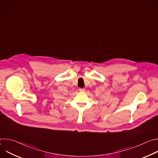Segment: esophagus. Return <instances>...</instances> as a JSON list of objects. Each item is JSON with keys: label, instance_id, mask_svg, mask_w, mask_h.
<instances>
[{"label": "esophagus", "instance_id": "1", "mask_svg": "<svg viewBox=\"0 0 158 158\" xmlns=\"http://www.w3.org/2000/svg\"><path fill=\"white\" fill-rule=\"evenodd\" d=\"M79 91L80 92H82V93H83V92H84L85 91V88H79Z\"/></svg>", "mask_w": 158, "mask_h": 158}]
</instances>
